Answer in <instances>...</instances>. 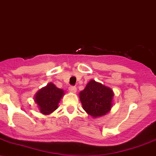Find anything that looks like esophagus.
I'll list each match as a JSON object with an SVG mask.
<instances>
[{
	"instance_id": "esophagus-1",
	"label": "esophagus",
	"mask_w": 156,
	"mask_h": 156,
	"mask_svg": "<svg viewBox=\"0 0 156 156\" xmlns=\"http://www.w3.org/2000/svg\"><path fill=\"white\" fill-rule=\"evenodd\" d=\"M69 90L70 91L71 93H75L76 92V87H74V86H70V87H69Z\"/></svg>"
}]
</instances>
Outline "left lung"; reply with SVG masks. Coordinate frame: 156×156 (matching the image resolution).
<instances>
[{
	"label": "left lung",
	"mask_w": 156,
	"mask_h": 156,
	"mask_svg": "<svg viewBox=\"0 0 156 156\" xmlns=\"http://www.w3.org/2000/svg\"><path fill=\"white\" fill-rule=\"evenodd\" d=\"M114 95L110 87L93 80L79 93L83 109L94 118L104 116L111 110Z\"/></svg>",
	"instance_id": "8db88e82"
}]
</instances>
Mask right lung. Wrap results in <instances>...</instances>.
<instances>
[{"label": "right lung", "mask_w": 156, "mask_h": 156, "mask_svg": "<svg viewBox=\"0 0 156 156\" xmlns=\"http://www.w3.org/2000/svg\"><path fill=\"white\" fill-rule=\"evenodd\" d=\"M65 94L64 90L49 82L35 94L34 101L43 115H48L56 110L60 100Z\"/></svg>", "instance_id": "obj_1"}]
</instances>
